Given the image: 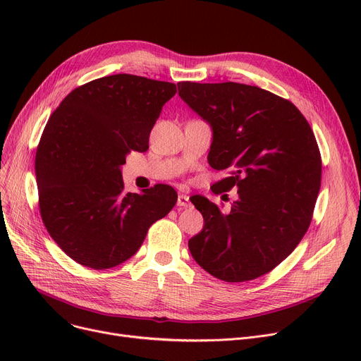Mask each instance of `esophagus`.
Returning <instances> with one entry per match:
<instances>
[{
	"label": "esophagus",
	"mask_w": 361,
	"mask_h": 361,
	"mask_svg": "<svg viewBox=\"0 0 361 361\" xmlns=\"http://www.w3.org/2000/svg\"><path fill=\"white\" fill-rule=\"evenodd\" d=\"M177 206H180V207H188V206H190V199H188V196H185V195H178Z\"/></svg>",
	"instance_id": "34e87169"
}]
</instances>
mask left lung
<instances>
[{"label": "left lung", "instance_id": "left-lung-1", "mask_svg": "<svg viewBox=\"0 0 361 361\" xmlns=\"http://www.w3.org/2000/svg\"><path fill=\"white\" fill-rule=\"evenodd\" d=\"M177 86L180 98L211 126L207 162L231 169L214 192L237 188L228 212L204 196L190 199L204 225L188 249L221 281L256 279L287 259L310 225L322 176L313 131L295 105L257 86Z\"/></svg>", "mask_w": 361, "mask_h": 361}]
</instances>
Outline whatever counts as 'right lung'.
<instances>
[{
  "mask_svg": "<svg viewBox=\"0 0 361 361\" xmlns=\"http://www.w3.org/2000/svg\"><path fill=\"white\" fill-rule=\"evenodd\" d=\"M177 86L133 74L92 80L68 93L48 120L35 169L41 216L73 260L109 269L135 255L149 226L177 202L171 185L126 193L121 166L145 152Z\"/></svg>",
  "mask_w": 361,
  "mask_h": 361,
  "instance_id": "1",
  "label": "right lung"
}]
</instances>
